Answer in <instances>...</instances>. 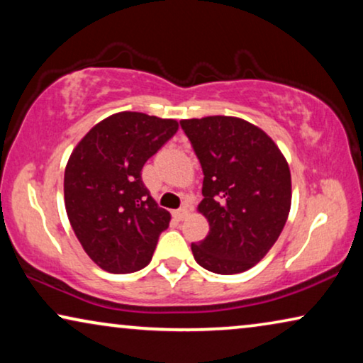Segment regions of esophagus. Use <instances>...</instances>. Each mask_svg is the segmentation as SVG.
I'll return each instance as SVG.
<instances>
[{
	"label": "esophagus",
	"mask_w": 363,
	"mask_h": 363,
	"mask_svg": "<svg viewBox=\"0 0 363 363\" xmlns=\"http://www.w3.org/2000/svg\"><path fill=\"white\" fill-rule=\"evenodd\" d=\"M188 213H190V210H188V206H182L180 210L173 211V218H177L178 221H182V220H185V218L188 216Z\"/></svg>",
	"instance_id": "1"
}]
</instances>
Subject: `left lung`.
<instances>
[{
  "instance_id": "obj_1",
  "label": "left lung",
  "mask_w": 363,
  "mask_h": 363,
  "mask_svg": "<svg viewBox=\"0 0 363 363\" xmlns=\"http://www.w3.org/2000/svg\"><path fill=\"white\" fill-rule=\"evenodd\" d=\"M203 170L198 211L210 223L191 242L195 261L216 274L256 266L274 246L291 210V170L259 127L228 116L180 121Z\"/></svg>"
}]
</instances>
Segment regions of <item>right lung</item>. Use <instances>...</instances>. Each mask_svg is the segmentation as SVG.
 <instances>
[{
  "label": "right lung",
  "instance_id": "add662e5",
  "mask_svg": "<svg viewBox=\"0 0 363 363\" xmlns=\"http://www.w3.org/2000/svg\"><path fill=\"white\" fill-rule=\"evenodd\" d=\"M178 130L173 118L118 112L89 130L64 172L69 223L104 271L128 274L152 261L170 213L150 196L142 168Z\"/></svg>",
  "mask_w": 363,
  "mask_h": 363
}]
</instances>
